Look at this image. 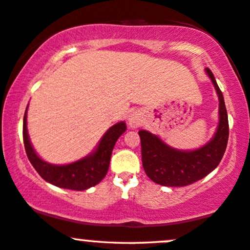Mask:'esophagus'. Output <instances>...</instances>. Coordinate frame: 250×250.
Instances as JSON below:
<instances>
[{
    "mask_svg": "<svg viewBox=\"0 0 250 250\" xmlns=\"http://www.w3.org/2000/svg\"><path fill=\"white\" fill-rule=\"evenodd\" d=\"M128 122H129V125H130L131 128H137L142 122L141 114H139L138 112H132L131 114L129 115Z\"/></svg>",
    "mask_w": 250,
    "mask_h": 250,
    "instance_id": "obj_1",
    "label": "esophagus"
}]
</instances>
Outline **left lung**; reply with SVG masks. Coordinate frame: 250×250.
<instances>
[{
	"label": "left lung",
	"mask_w": 250,
	"mask_h": 250,
	"mask_svg": "<svg viewBox=\"0 0 250 250\" xmlns=\"http://www.w3.org/2000/svg\"><path fill=\"white\" fill-rule=\"evenodd\" d=\"M219 99V123L211 141L194 151H179L168 146L158 136L146 130L138 132L142 144V162L146 175L156 184L186 186L202 179L217 167L229 139V120L224 97L214 74L206 68Z\"/></svg>",
	"instance_id": "8db88e82"
}]
</instances>
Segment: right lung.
<instances>
[{"label":"right lung","mask_w":250,"mask_h":250,"mask_svg":"<svg viewBox=\"0 0 250 250\" xmlns=\"http://www.w3.org/2000/svg\"><path fill=\"white\" fill-rule=\"evenodd\" d=\"M125 129L127 125L125 122L116 123L105 132L94 153L79 161L64 166L50 165L35 153L27 134V108L22 123V138L29 162L44 181L62 188L83 191L97 185L107 174L113 148Z\"/></svg>","instance_id":"1"}]
</instances>
